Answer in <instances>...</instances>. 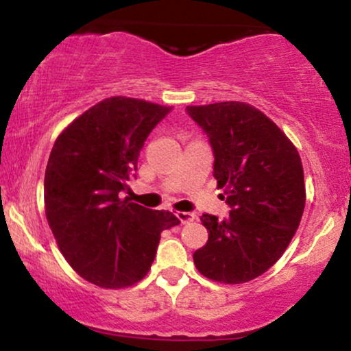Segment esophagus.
I'll list each match as a JSON object with an SVG mask.
<instances>
[{"instance_id":"1","label":"esophagus","mask_w":351,"mask_h":351,"mask_svg":"<svg viewBox=\"0 0 351 351\" xmlns=\"http://www.w3.org/2000/svg\"><path fill=\"white\" fill-rule=\"evenodd\" d=\"M176 217L180 218V221H182L183 225H188V223L195 221L196 215L195 213H190V211H178V213H176Z\"/></svg>"}]
</instances>
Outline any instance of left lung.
Here are the masks:
<instances>
[{
    "mask_svg": "<svg viewBox=\"0 0 351 351\" xmlns=\"http://www.w3.org/2000/svg\"><path fill=\"white\" fill-rule=\"evenodd\" d=\"M213 149V176L230 217L205 213L208 241L196 268L221 283H245L278 261L305 210L298 152L271 119L240 101L186 106Z\"/></svg>",
    "mask_w": 351,
    "mask_h": 351,
    "instance_id": "1",
    "label": "left lung"
}]
</instances>
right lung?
I'll return each mask as SVG.
<instances>
[{
	"mask_svg": "<svg viewBox=\"0 0 351 351\" xmlns=\"http://www.w3.org/2000/svg\"><path fill=\"white\" fill-rule=\"evenodd\" d=\"M171 111L113 96L58 136L45 173L49 228L71 268L101 288L132 287L148 273L160 234L180 219L123 193L153 128Z\"/></svg>",
	"mask_w": 351,
	"mask_h": 351,
	"instance_id": "1",
	"label": "right lung"
}]
</instances>
